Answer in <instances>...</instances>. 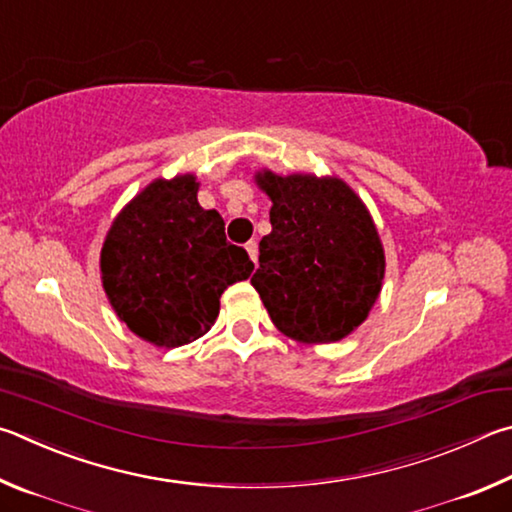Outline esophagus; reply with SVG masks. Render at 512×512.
Masks as SVG:
<instances>
[{
  "label": "esophagus",
  "instance_id": "1",
  "mask_svg": "<svg viewBox=\"0 0 512 512\" xmlns=\"http://www.w3.org/2000/svg\"><path fill=\"white\" fill-rule=\"evenodd\" d=\"M245 249H247V254H249L251 261H254V265H256L258 263V245H256V242L249 240L247 245H245Z\"/></svg>",
  "mask_w": 512,
  "mask_h": 512
}]
</instances>
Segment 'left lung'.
<instances>
[{
    "instance_id": "obj_1",
    "label": "left lung",
    "mask_w": 512,
    "mask_h": 512,
    "mask_svg": "<svg viewBox=\"0 0 512 512\" xmlns=\"http://www.w3.org/2000/svg\"><path fill=\"white\" fill-rule=\"evenodd\" d=\"M272 200L251 285L274 326L299 344H333L360 328L380 297L384 247L369 209L344 179L258 170Z\"/></svg>"
}]
</instances>
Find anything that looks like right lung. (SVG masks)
I'll use <instances>...</instances> for the list:
<instances>
[{
	"label": "right lung",
	"instance_id": "1",
	"mask_svg": "<svg viewBox=\"0 0 512 512\" xmlns=\"http://www.w3.org/2000/svg\"><path fill=\"white\" fill-rule=\"evenodd\" d=\"M193 173L157 177L112 220L101 281L112 310L143 342L177 348L206 335L229 285L254 263L224 236L220 213L197 202Z\"/></svg>",
	"mask_w": 512,
	"mask_h": 512
}]
</instances>
